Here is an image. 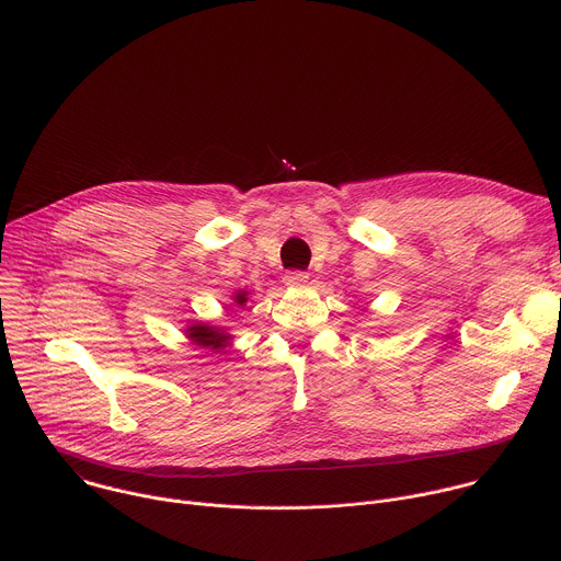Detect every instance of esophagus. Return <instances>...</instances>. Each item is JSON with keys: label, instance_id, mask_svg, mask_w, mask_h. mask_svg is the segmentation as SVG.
<instances>
[{"label": "esophagus", "instance_id": "34e87169", "mask_svg": "<svg viewBox=\"0 0 561 561\" xmlns=\"http://www.w3.org/2000/svg\"><path fill=\"white\" fill-rule=\"evenodd\" d=\"M308 280H310V274H308V272H287V274H285V278H283V283H285L287 287L306 285Z\"/></svg>", "mask_w": 561, "mask_h": 561}]
</instances>
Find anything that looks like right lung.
<instances>
[{
  "mask_svg": "<svg viewBox=\"0 0 561 561\" xmlns=\"http://www.w3.org/2000/svg\"><path fill=\"white\" fill-rule=\"evenodd\" d=\"M247 296H249V291L238 289L236 296H233L236 306H244V304H247ZM186 336L191 339V343H195V346L208 348V351H215V353L225 351V348L229 346V341H231V334H229V332H225L222 328L206 325V323H193V325H188V328H186Z\"/></svg>",
  "mask_w": 561,
  "mask_h": 561,
  "instance_id": "1",
  "label": "right lung"
}]
</instances>
